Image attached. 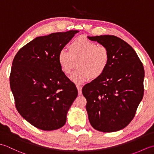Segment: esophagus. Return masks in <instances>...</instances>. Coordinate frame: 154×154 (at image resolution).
I'll use <instances>...</instances> for the list:
<instances>
[{
    "label": "esophagus",
    "instance_id": "34e87169",
    "mask_svg": "<svg viewBox=\"0 0 154 154\" xmlns=\"http://www.w3.org/2000/svg\"><path fill=\"white\" fill-rule=\"evenodd\" d=\"M77 90H78V92H79V94H82V91H81V90H82V87H81V85H77Z\"/></svg>",
    "mask_w": 154,
    "mask_h": 154
}]
</instances>
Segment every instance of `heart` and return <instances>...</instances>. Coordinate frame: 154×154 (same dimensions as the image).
Returning a JSON list of instances; mask_svg holds the SVG:
<instances>
[{"label": "heart", "mask_w": 154, "mask_h": 154, "mask_svg": "<svg viewBox=\"0 0 154 154\" xmlns=\"http://www.w3.org/2000/svg\"><path fill=\"white\" fill-rule=\"evenodd\" d=\"M108 49L83 36L75 38L69 45V51L62 49L58 54V61L62 71L71 73L77 61V68L70 76L76 84L87 79H95L102 75L109 65Z\"/></svg>", "instance_id": "b5f03b06"}]
</instances>
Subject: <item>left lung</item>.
<instances>
[{
  "label": "left lung",
  "mask_w": 154,
  "mask_h": 154,
  "mask_svg": "<svg viewBox=\"0 0 154 154\" xmlns=\"http://www.w3.org/2000/svg\"><path fill=\"white\" fill-rule=\"evenodd\" d=\"M87 38L110 54L104 73L82 89L90 124L100 132L119 131L131 122L142 100L144 69L134 50L122 39L111 35Z\"/></svg>",
  "instance_id": "left-lung-1"
}]
</instances>
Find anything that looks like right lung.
Instances as JSON below:
<instances>
[{
  "label": "right lung",
  "mask_w": 154,
  "mask_h": 154,
  "mask_svg": "<svg viewBox=\"0 0 154 154\" xmlns=\"http://www.w3.org/2000/svg\"><path fill=\"white\" fill-rule=\"evenodd\" d=\"M79 31L35 38L13 60L10 85L16 109L32 125L42 130L60 128L78 91L62 71L58 54Z\"/></svg>",
  "instance_id": "obj_1"
}]
</instances>
